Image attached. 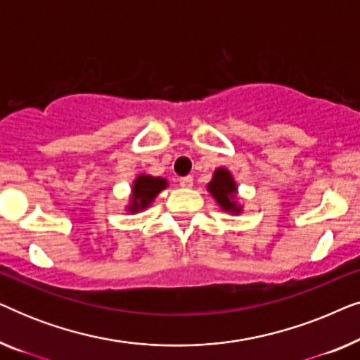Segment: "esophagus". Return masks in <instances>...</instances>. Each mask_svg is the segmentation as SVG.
Here are the masks:
<instances>
[{"instance_id": "34e87169", "label": "esophagus", "mask_w": 360, "mask_h": 360, "mask_svg": "<svg viewBox=\"0 0 360 360\" xmlns=\"http://www.w3.org/2000/svg\"><path fill=\"white\" fill-rule=\"evenodd\" d=\"M180 186H184V188H191V186H193V176H191V175L181 176Z\"/></svg>"}]
</instances>
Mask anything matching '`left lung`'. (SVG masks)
I'll return each instance as SVG.
<instances>
[{"label":"left lung","instance_id":"left-lung-1","mask_svg":"<svg viewBox=\"0 0 360 360\" xmlns=\"http://www.w3.org/2000/svg\"><path fill=\"white\" fill-rule=\"evenodd\" d=\"M208 191L211 196L216 200V203L221 206V210L228 211V213L239 214L243 211V206L238 203L236 195H238V185L231 175L228 169H219L214 170L213 180L208 184Z\"/></svg>","mask_w":360,"mask_h":360}]
</instances>
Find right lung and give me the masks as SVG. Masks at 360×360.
Listing matches in <instances>:
<instances>
[{
    "instance_id": "add662e5",
    "label": "right lung",
    "mask_w": 360,
    "mask_h": 360,
    "mask_svg": "<svg viewBox=\"0 0 360 360\" xmlns=\"http://www.w3.org/2000/svg\"><path fill=\"white\" fill-rule=\"evenodd\" d=\"M167 180L162 176L152 175H139L132 185L131 203L127 206V211L131 213H139V211L149 208V205L154 201L157 195L162 190L167 188Z\"/></svg>"
}]
</instances>
